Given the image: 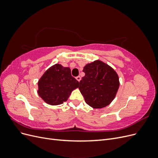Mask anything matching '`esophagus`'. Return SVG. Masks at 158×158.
<instances>
[{"label": "esophagus", "mask_w": 158, "mask_h": 158, "mask_svg": "<svg viewBox=\"0 0 158 158\" xmlns=\"http://www.w3.org/2000/svg\"><path fill=\"white\" fill-rule=\"evenodd\" d=\"M76 80H77L78 82H80V80H81V77L80 76H77V77H76Z\"/></svg>", "instance_id": "esophagus-1"}]
</instances>
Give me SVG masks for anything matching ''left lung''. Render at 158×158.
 <instances>
[{"instance_id": "left-lung-1", "label": "left lung", "mask_w": 158, "mask_h": 158, "mask_svg": "<svg viewBox=\"0 0 158 158\" xmlns=\"http://www.w3.org/2000/svg\"><path fill=\"white\" fill-rule=\"evenodd\" d=\"M85 76L79 89L85 102L94 108H102L111 103L119 87L118 76L111 67L100 60L85 65Z\"/></svg>"}]
</instances>
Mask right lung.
<instances>
[{"label": "right lung", "instance_id": "add662e5", "mask_svg": "<svg viewBox=\"0 0 158 158\" xmlns=\"http://www.w3.org/2000/svg\"><path fill=\"white\" fill-rule=\"evenodd\" d=\"M38 94L52 106L63 103L72 91L79 87V82L71 75L69 67L56 64L47 70L38 82Z\"/></svg>", "mask_w": 158, "mask_h": 158}]
</instances>
